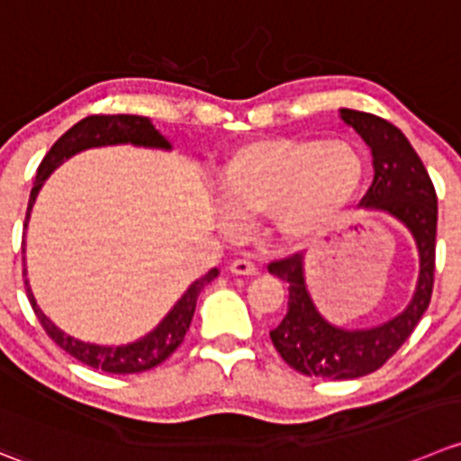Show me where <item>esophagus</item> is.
<instances>
[{
	"mask_svg": "<svg viewBox=\"0 0 461 461\" xmlns=\"http://www.w3.org/2000/svg\"><path fill=\"white\" fill-rule=\"evenodd\" d=\"M230 272L231 275H257L258 267L248 258H236L234 263H230Z\"/></svg>",
	"mask_w": 461,
	"mask_h": 461,
	"instance_id": "34e87169",
	"label": "esophagus"
}]
</instances>
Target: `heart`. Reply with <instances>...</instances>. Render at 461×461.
<instances>
[{
  "label": "heart",
  "instance_id": "b5f03b06",
  "mask_svg": "<svg viewBox=\"0 0 461 461\" xmlns=\"http://www.w3.org/2000/svg\"><path fill=\"white\" fill-rule=\"evenodd\" d=\"M365 159L347 141L270 137L239 146L218 168L225 218H263L284 245L329 234L358 198Z\"/></svg>",
  "mask_w": 461,
  "mask_h": 461
}]
</instances>
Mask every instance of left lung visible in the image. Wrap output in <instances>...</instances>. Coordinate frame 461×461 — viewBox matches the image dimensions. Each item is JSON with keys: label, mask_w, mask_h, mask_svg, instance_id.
I'll list each match as a JSON object with an SVG mask.
<instances>
[{"label": "left lung", "mask_w": 461, "mask_h": 461, "mask_svg": "<svg viewBox=\"0 0 461 461\" xmlns=\"http://www.w3.org/2000/svg\"><path fill=\"white\" fill-rule=\"evenodd\" d=\"M339 119L354 128L372 150L374 182L363 207L399 221L412 234L419 252V279L403 312L372 329H344L321 315L312 303L303 276V254L267 266L270 275L288 284V312L270 330L281 358L299 374L330 381L367 376L387 363L412 335L426 312L435 284L437 194L426 167L408 137L385 119L342 107Z\"/></svg>", "instance_id": "8db88e82"}]
</instances>
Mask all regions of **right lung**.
Masks as SVG:
<instances>
[{
	"mask_svg": "<svg viewBox=\"0 0 461 461\" xmlns=\"http://www.w3.org/2000/svg\"><path fill=\"white\" fill-rule=\"evenodd\" d=\"M117 144L171 150V141L153 126V122H150L149 117H137V114H92V117H85L83 122L71 126L69 131L51 146V150L44 155L42 164H40L38 168V176H35L33 189H31L29 212H26L24 227H29L31 209H33L40 189H42L47 177L51 176L62 162H67V159L74 158L76 153H83V150L87 149H101V146ZM22 252H24V249H22ZM216 276L218 270L212 267L207 275L200 276L198 281H194V284L186 288V293L177 299L176 306L167 312V317H164L150 333L135 339V342L119 344V347L83 342V339L74 338V335L58 329V326L44 315L42 308L38 306V302H35L33 293H31L29 279L24 281V285L40 324H42V329L47 330L49 338H51L60 349H65L67 354L74 356L76 360H80V363L87 365V367L103 369V372L107 374H140L146 372V369L158 367L159 363H164V360L180 347L186 330H189L191 320H194L195 302H198L200 290H203L209 281L216 279Z\"/></svg>",
	"mask_w": 461,
	"mask_h": 461,
	"instance_id": "1",
	"label": "right lung"
}]
</instances>
